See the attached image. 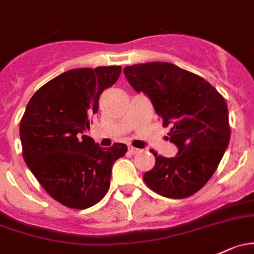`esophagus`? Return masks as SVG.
<instances>
[{
  "instance_id": "1",
  "label": "esophagus",
  "mask_w": 254,
  "mask_h": 254,
  "mask_svg": "<svg viewBox=\"0 0 254 254\" xmlns=\"http://www.w3.org/2000/svg\"><path fill=\"white\" fill-rule=\"evenodd\" d=\"M129 152H130V153H132V154H137V153H140L141 149L132 147V146H129Z\"/></svg>"
}]
</instances>
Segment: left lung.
<instances>
[{
	"instance_id": "8db88e82",
	"label": "left lung",
	"mask_w": 254,
	"mask_h": 254,
	"mask_svg": "<svg viewBox=\"0 0 254 254\" xmlns=\"http://www.w3.org/2000/svg\"><path fill=\"white\" fill-rule=\"evenodd\" d=\"M124 75L136 92L151 100L163 125L172 124L170 142L178 147L173 158L157 156L143 180L168 198L196 193L217 170L230 141L228 106L203 78L167 62L125 66Z\"/></svg>"
}]
</instances>
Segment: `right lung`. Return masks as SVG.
I'll return each mask as SVG.
<instances>
[{
    "instance_id": "add662e5",
    "label": "right lung",
    "mask_w": 254,
    "mask_h": 254,
    "mask_svg": "<svg viewBox=\"0 0 254 254\" xmlns=\"http://www.w3.org/2000/svg\"><path fill=\"white\" fill-rule=\"evenodd\" d=\"M122 66L71 69L40 87L26 106L19 134L23 157L52 198L74 209L100 202L108 191L124 143L102 148L90 136L101 93L116 84Z\"/></svg>"
}]
</instances>
